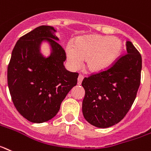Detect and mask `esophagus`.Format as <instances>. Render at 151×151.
Wrapping results in <instances>:
<instances>
[{
	"mask_svg": "<svg viewBox=\"0 0 151 151\" xmlns=\"http://www.w3.org/2000/svg\"><path fill=\"white\" fill-rule=\"evenodd\" d=\"M83 78H84V77L82 76V75H79L78 77V85L79 86V85L82 84V80H83Z\"/></svg>",
	"mask_w": 151,
	"mask_h": 151,
	"instance_id": "esophagus-1",
	"label": "esophagus"
}]
</instances>
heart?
<instances>
[{
	"label": "heart",
	"mask_w": 151,
	"mask_h": 151,
	"mask_svg": "<svg viewBox=\"0 0 151 151\" xmlns=\"http://www.w3.org/2000/svg\"><path fill=\"white\" fill-rule=\"evenodd\" d=\"M123 49L118 37L94 34L77 38L68 44L65 55L71 66L76 69L86 60V68L92 73L109 69L118 60Z\"/></svg>",
	"instance_id": "1"
}]
</instances>
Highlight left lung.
I'll list each match as a JSON object with an SVG mask.
<instances>
[{
  "label": "left lung",
  "mask_w": 151,
  "mask_h": 151,
  "mask_svg": "<svg viewBox=\"0 0 151 151\" xmlns=\"http://www.w3.org/2000/svg\"><path fill=\"white\" fill-rule=\"evenodd\" d=\"M127 54L109 69L85 78L82 114L91 125L106 128L121 122L130 110L140 83L142 58L131 41Z\"/></svg>",
  "instance_id": "left-lung-1"
}]
</instances>
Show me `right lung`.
I'll return each instance as SVG.
<instances>
[{
    "label": "right lung",
    "instance_id": "right-lung-1",
    "mask_svg": "<svg viewBox=\"0 0 151 151\" xmlns=\"http://www.w3.org/2000/svg\"><path fill=\"white\" fill-rule=\"evenodd\" d=\"M56 30L50 26L35 28L17 42L7 68V83L17 110L33 123L48 122L56 115L69 91L76 86L78 74L63 65L65 52ZM47 42L50 54L41 52Z\"/></svg>",
    "mask_w": 151,
    "mask_h": 151
}]
</instances>
